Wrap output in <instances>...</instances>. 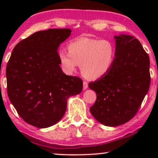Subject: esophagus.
Instances as JSON below:
<instances>
[{"instance_id":"1","label":"esophagus","mask_w":158,"mask_h":158,"mask_svg":"<svg viewBox=\"0 0 158 158\" xmlns=\"http://www.w3.org/2000/svg\"><path fill=\"white\" fill-rule=\"evenodd\" d=\"M88 88V84L86 81H83V89L85 90Z\"/></svg>"}]
</instances>
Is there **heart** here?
<instances>
[{"label":"heart","instance_id":"heart-1","mask_svg":"<svg viewBox=\"0 0 158 158\" xmlns=\"http://www.w3.org/2000/svg\"><path fill=\"white\" fill-rule=\"evenodd\" d=\"M68 51L61 50L59 59L67 73L75 71L81 65V73L88 79L102 77L113 66L115 46L109 40L81 38L70 42Z\"/></svg>","mask_w":158,"mask_h":158}]
</instances>
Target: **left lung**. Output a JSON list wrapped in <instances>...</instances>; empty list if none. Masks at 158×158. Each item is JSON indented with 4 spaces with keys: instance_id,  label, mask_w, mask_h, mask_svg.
<instances>
[{
    "instance_id": "1",
    "label": "left lung",
    "mask_w": 158,
    "mask_h": 158,
    "mask_svg": "<svg viewBox=\"0 0 158 158\" xmlns=\"http://www.w3.org/2000/svg\"><path fill=\"white\" fill-rule=\"evenodd\" d=\"M116 56L106 75L88 84L97 94L90 111L98 122L117 126L138 111L150 86L149 57L134 36H114Z\"/></svg>"
}]
</instances>
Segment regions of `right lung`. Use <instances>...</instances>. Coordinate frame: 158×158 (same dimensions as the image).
<instances>
[{
	"label": "right lung",
	"mask_w": 158,
	"mask_h": 158,
	"mask_svg": "<svg viewBox=\"0 0 158 158\" xmlns=\"http://www.w3.org/2000/svg\"><path fill=\"white\" fill-rule=\"evenodd\" d=\"M70 29L36 32L16 44L6 65L7 94L18 114L28 124L53 126L66 111L67 100L80 94V78L67 76L59 66L58 48Z\"/></svg>",
	"instance_id": "1"
}]
</instances>
